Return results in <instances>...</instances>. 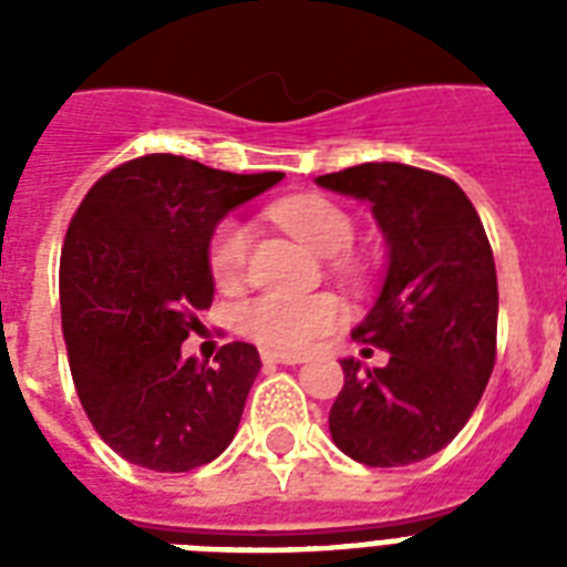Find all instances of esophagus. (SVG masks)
Here are the masks:
<instances>
[{
    "instance_id": "1",
    "label": "esophagus",
    "mask_w": 567,
    "mask_h": 567,
    "mask_svg": "<svg viewBox=\"0 0 567 567\" xmlns=\"http://www.w3.org/2000/svg\"><path fill=\"white\" fill-rule=\"evenodd\" d=\"M261 362L265 364H302L306 359H302V355H288V353H274V350H265V353H261Z\"/></svg>"
}]
</instances>
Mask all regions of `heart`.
<instances>
[{
	"mask_svg": "<svg viewBox=\"0 0 567 567\" xmlns=\"http://www.w3.org/2000/svg\"><path fill=\"white\" fill-rule=\"evenodd\" d=\"M274 220L293 238L320 256H336L353 240V220L323 196H293L270 208ZM249 261V226L244 220H223L208 247L214 282L220 291H235ZM344 306L332 293H261L240 309V332L256 344L279 353L309 350L318 338L341 323Z\"/></svg>",
	"mask_w": 567,
	"mask_h": 567,
	"instance_id": "heart-1",
	"label": "heart"
}]
</instances>
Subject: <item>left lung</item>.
<instances>
[{
    "label": "left lung",
    "instance_id": "left-lung-1",
    "mask_svg": "<svg viewBox=\"0 0 567 567\" xmlns=\"http://www.w3.org/2000/svg\"><path fill=\"white\" fill-rule=\"evenodd\" d=\"M315 182L371 205L388 247L377 302L353 329L388 362L341 359L344 388L329 432L362 465H414L456 439L494 371L492 244L465 190L439 173L371 162Z\"/></svg>",
    "mask_w": 567,
    "mask_h": 567
}]
</instances>
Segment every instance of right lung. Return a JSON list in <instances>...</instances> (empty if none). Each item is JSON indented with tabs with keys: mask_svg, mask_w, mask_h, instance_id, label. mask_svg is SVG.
I'll use <instances>...</instances> for the list:
<instances>
[{
	"mask_svg": "<svg viewBox=\"0 0 567 567\" xmlns=\"http://www.w3.org/2000/svg\"><path fill=\"white\" fill-rule=\"evenodd\" d=\"M285 173L212 171L155 153L105 173L61 249V327L93 430L146 471L208 465L238 432L261 359L231 341L214 364L182 355L212 306L217 223Z\"/></svg>",
	"mask_w": 567,
	"mask_h": 567,
	"instance_id": "right-lung-1",
	"label": "right lung"
}]
</instances>
